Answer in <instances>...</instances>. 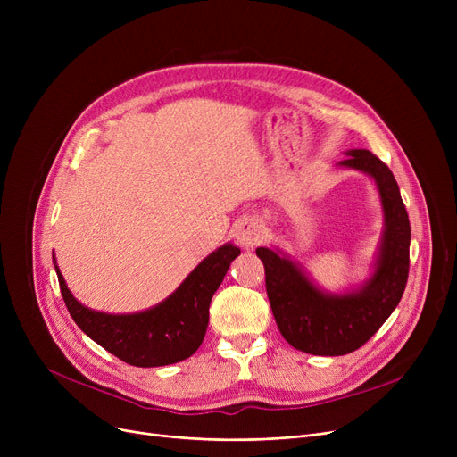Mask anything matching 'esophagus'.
<instances>
[{"label":"esophagus","mask_w":457,"mask_h":457,"mask_svg":"<svg viewBox=\"0 0 457 457\" xmlns=\"http://www.w3.org/2000/svg\"><path fill=\"white\" fill-rule=\"evenodd\" d=\"M233 235L237 238V243L243 248H253L262 241V237H265V228H262L261 220L255 219V216H246V219L235 224Z\"/></svg>","instance_id":"1"}]
</instances>
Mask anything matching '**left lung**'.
Instances as JSON below:
<instances>
[{
    "mask_svg": "<svg viewBox=\"0 0 457 457\" xmlns=\"http://www.w3.org/2000/svg\"><path fill=\"white\" fill-rule=\"evenodd\" d=\"M341 166L369 174L379 190L386 229L372 278L359 291L328 295L278 250L257 248L267 295L283 339L313 355H345L361 348L398 305L410 274L411 228L389 166L369 150H352Z\"/></svg>",
    "mask_w": 457,
    "mask_h": 457,
    "instance_id": "left-lung-1",
    "label": "left lung"
}]
</instances>
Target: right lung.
I'll return each mask as SVG.
<instances>
[{"label":"right lung","mask_w":457,"mask_h":457,"mask_svg":"<svg viewBox=\"0 0 457 457\" xmlns=\"http://www.w3.org/2000/svg\"><path fill=\"white\" fill-rule=\"evenodd\" d=\"M237 255H241L237 246H220L187 276L176 293L133 315H107L81 305L57 265L55 270L71 319L94 343L128 365L164 367L183 361L200 348L209 324L211 298Z\"/></svg>","instance_id":"1"}]
</instances>
